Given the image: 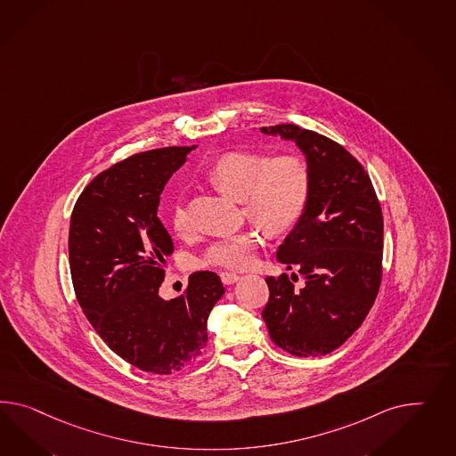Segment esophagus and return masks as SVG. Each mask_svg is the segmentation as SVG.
Returning <instances> with one entry per match:
<instances>
[{
  "mask_svg": "<svg viewBox=\"0 0 456 456\" xmlns=\"http://www.w3.org/2000/svg\"><path fill=\"white\" fill-rule=\"evenodd\" d=\"M240 277L234 273V272H222L221 273V281L224 285H232V283L237 282Z\"/></svg>",
  "mask_w": 456,
  "mask_h": 456,
  "instance_id": "esophagus-1",
  "label": "esophagus"
}]
</instances>
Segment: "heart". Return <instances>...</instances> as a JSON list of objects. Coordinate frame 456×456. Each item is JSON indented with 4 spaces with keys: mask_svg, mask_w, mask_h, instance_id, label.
<instances>
[{
    "mask_svg": "<svg viewBox=\"0 0 456 456\" xmlns=\"http://www.w3.org/2000/svg\"><path fill=\"white\" fill-rule=\"evenodd\" d=\"M209 179L222 192L240 199L247 216L272 234L287 231L300 219L312 189L307 160L297 154L269 159L260 152H229L214 162ZM171 222L177 232L189 229V216L181 202L174 204ZM260 246V229H246L214 240L204 254V264L244 271L252 265Z\"/></svg>",
    "mask_w": 456,
    "mask_h": 456,
    "instance_id": "obj_1",
    "label": "heart"
}]
</instances>
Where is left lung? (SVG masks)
<instances>
[{
	"instance_id": "1",
	"label": "left lung",
	"mask_w": 456,
	"mask_h": 456,
	"mask_svg": "<svg viewBox=\"0 0 456 456\" xmlns=\"http://www.w3.org/2000/svg\"><path fill=\"white\" fill-rule=\"evenodd\" d=\"M294 141L307 159L312 189L307 208L277 259L298 271L267 277L262 310L273 344L297 357L333 352L357 330L382 282L383 217L369 174L344 146L296 124L260 127ZM296 273L292 280L297 282Z\"/></svg>"
}]
</instances>
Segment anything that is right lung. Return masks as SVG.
Masks as SVG:
<instances>
[{
  "label": "right lung",
  "mask_w": 456,
  "mask_h": 456,
  "mask_svg": "<svg viewBox=\"0 0 456 456\" xmlns=\"http://www.w3.org/2000/svg\"><path fill=\"white\" fill-rule=\"evenodd\" d=\"M192 149H152L114 164L86 185L69 224L71 279L87 321L114 354L158 375L196 362L224 294L219 275L202 271L183 296H159L174 250L158 217L159 196Z\"/></svg>",
  "instance_id": "add662e5"
}]
</instances>
